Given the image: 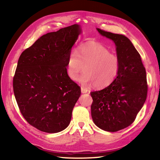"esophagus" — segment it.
<instances>
[{"instance_id": "34e87169", "label": "esophagus", "mask_w": 160, "mask_h": 160, "mask_svg": "<svg viewBox=\"0 0 160 160\" xmlns=\"http://www.w3.org/2000/svg\"><path fill=\"white\" fill-rule=\"evenodd\" d=\"M81 92H82V93H86L88 92V90L87 89H86V88H84V87H81Z\"/></svg>"}]
</instances>
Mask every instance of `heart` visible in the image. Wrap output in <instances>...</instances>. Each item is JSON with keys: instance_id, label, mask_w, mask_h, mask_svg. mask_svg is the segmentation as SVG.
Segmentation results:
<instances>
[{"instance_id": "1", "label": "heart", "mask_w": 160, "mask_h": 160, "mask_svg": "<svg viewBox=\"0 0 160 160\" xmlns=\"http://www.w3.org/2000/svg\"><path fill=\"white\" fill-rule=\"evenodd\" d=\"M84 67V73L78 78L84 86L94 85L104 89L117 79L120 72V60L107 47L98 43L81 45L78 52L73 50L68 57L67 71L69 77L76 80Z\"/></svg>"}]
</instances>
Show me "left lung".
<instances>
[{
	"mask_svg": "<svg viewBox=\"0 0 160 160\" xmlns=\"http://www.w3.org/2000/svg\"><path fill=\"white\" fill-rule=\"evenodd\" d=\"M97 29L115 42L121 67L111 85L91 92V117L98 127L116 132L130 126L143 107L148 92L147 73L140 53L127 37Z\"/></svg>",
	"mask_w": 160,
	"mask_h": 160,
	"instance_id": "left-lung-1",
	"label": "left lung"
}]
</instances>
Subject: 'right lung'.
Listing matches in <instances>:
<instances>
[{
	"instance_id": "right-lung-1",
	"label": "right lung",
	"mask_w": 160,
	"mask_h": 160,
	"mask_svg": "<svg viewBox=\"0 0 160 160\" xmlns=\"http://www.w3.org/2000/svg\"><path fill=\"white\" fill-rule=\"evenodd\" d=\"M78 25L40 37L20 55L13 89L20 113L39 131L54 133L69 126L81 89L67 74L68 57Z\"/></svg>"
}]
</instances>
